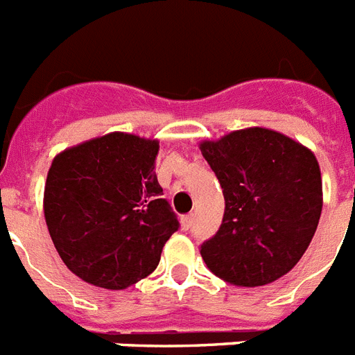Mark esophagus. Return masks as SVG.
<instances>
[{"mask_svg":"<svg viewBox=\"0 0 355 355\" xmlns=\"http://www.w3.org/2000/svg\"><path fill=\"white\" fill-rule=\"evenodd\" d=\"M192 223H193V214L184 215L183 219H181V228H183V230H190Z\"/></svg>","mask_w":355,"mask_h":355,"instance_id":"esophagus-1","label":"esophagus"}]
</instances>
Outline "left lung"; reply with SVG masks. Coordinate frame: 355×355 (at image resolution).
<instances>
[{
	"label": "left lung",
	"instance_id": "1",
	"mask_svg": "<svg viewBox=\"0 0 355 355\" xmlns=\"http://www.w3.org/2000/svg\"><path fill=\"white\" fill-rule=\"evenodd\" d=\"M226 208L219 232L201 246L215 277L237 287L268 286L298 264L323 207L314 153L266 127L199 144Z\"/></svg>",
	"mask_w": 355,
	"mask_h": 355
}]
</instances>
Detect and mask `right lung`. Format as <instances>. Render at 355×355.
<instances>
[{"instance_id": "1", "label": "right lung", "mask_w": 355, "mask_h": 355, "mask_svg": "<svg viewBox=\"0 0 355 355\" xmlns=\"http://www.w3.org/2000/svg\"><path fill=\"white\" fill-rule=\"evenodd\" d=\"M159 141L107 132L57 154L44 184V219L57 253L80 280L120 291L148 277L180 228L162 198Z\"/></svg>"}]
</instances>
